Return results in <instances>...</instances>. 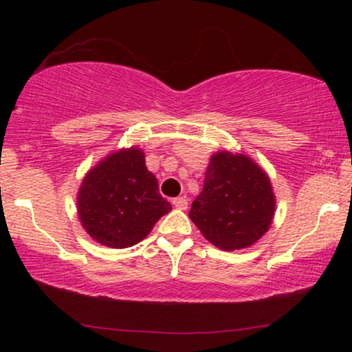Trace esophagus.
I'll use <instances>...</instances> for the list:
<instances>
[{"instance_id":"esophagus-1","label":"esophagus","mask_w":352,"mask_h":352,"mask_svg":"<svg viewBox=\"0 0 352 352\" xmlns=\"http://www.w3.org/2000/svg\"><path fill=\"white\" fill-rule=\"evenodd\" d=\"M173 205L179 210H186L187 208V199L186 197H177V199H173Z\"/></svg>"}]
</instances>
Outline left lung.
<instances>
[{
    "label": "left lung",
    "mask_w": 352,
    "mask_h": 352,
    "mask_svg": "<svg viewBox=\"0 0 352 352\" xmlns=\"http://www.w3.org/2000/svg\"><path fill=\"white\" fill-rule=\"evenodd\" d=\"M276 199L266 173L245 155L218 152L189 216L204 237L226 252L247 248L267 232Z\"/></svg>",
    "instance_id": "8db88e82"
}]
</instances>
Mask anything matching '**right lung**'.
<instances>
[{"label": "right lung", "mask_w": 352, "mask_h": 352, "mask_svg": "<svg viewBox=\"0 0 352 352\" xmlns=\"http://www.w3.org/2000/svg\"><path fill=\"white\" fill-rule=\"evenodd\" d=\"M170 211L171 204L160 195L157 177L136 147L104 158L86 175L78 192L81 224L105 247H133Z\"/></svg>", "instance_id": "obj_1"}]
</instances>
